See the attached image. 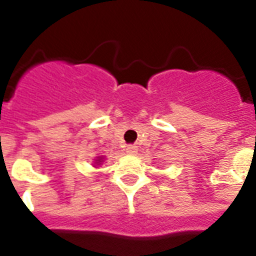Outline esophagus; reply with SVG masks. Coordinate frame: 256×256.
<instances>
[{"instance_id": "obj_1", "label": "esophagus", "mask_w": 256, "mask_h": 256, "mask_svg": "<svg viewBox=\"0 0 256 256\" xmlns=\"http://www.w3.org/2000/svg\"><path fill=\"white\" fill-rule=\"evenodd\" d=\"M137 150H138V148H136V146H133V144H130V146H126V152L128 154V155H136V154H137Z\"/></svg>"}]
</instances>
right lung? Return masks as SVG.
<instances>
[{"mask_svg": "<svg viewBox=\"0 0 256 256\" xmlns=\"http://www.w3.org/2000/svg\"><path fill=\"white\" fill-rule=\"evenodd\" d=\"M102 162H104V156H96L94 165V166H98V165H101Z\"/></svg>", "mask_w": 256, "mask_h": 256, "instance_id": "right-lung-1", "label": "right lung"}]
</instances>
